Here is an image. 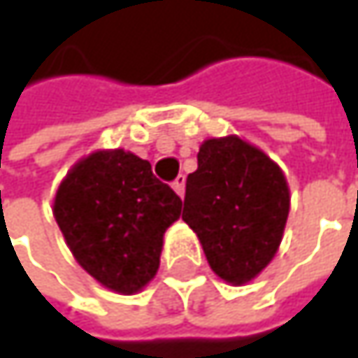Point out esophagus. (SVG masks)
I'll use <instances>...</instances> for the list:
<instances>
[{"label": "esophagus", "instance_id": "1", "mask_svg": "<svg viewBox=\"0 0 358 358\" xmlns=\"http://www.w3.org/2000/svg\"><path fill=\"white\" fill-rule=\"evenodd\" d=\"M184 184H186V178H184L182 174L172 182V188L176 190V194H178V196H184Z\"/></svg>", "mask_w": 358, "mask_h": 358}]
</instances>
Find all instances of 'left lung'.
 Returning a JSON list of instances; mask_svg holds the SVG:
<instances>
[{
  "label": "left lung",
  "mask_w": 358,
  "mask_h": 358,
  "mask_svg": "<svg viewBox=\"0 0 358 358\" xmlns=\"http://www.w3.org/2000/svg\"><path fill=\"white\" fill-rule=\"evenodd\" d=\"M186 178L182 220L209 267L232 286L255 280L280 249L290 188L282 168L236 134L207 138Z\"/></svg>",
  "instance_id": "1"
}]
</instances>
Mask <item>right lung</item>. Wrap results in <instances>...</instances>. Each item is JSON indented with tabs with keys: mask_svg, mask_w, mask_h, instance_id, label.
<instances>
[{
	"mask_svg": "<svg viewBox=\"0 0 358 358\" xmlns=\"http://www.w3.org/2000/svg\"><path fill=\"white\" fill-rule=\"evenodd\" d=\"M180 196L151 164L124 149L78 159L59 182L53 217L78 265L117 294L141 292L157 273Z\"/></svg>",
	"mask_w": 358,
	"mask_h": 358,
	"instance_id": "obj_1",
	"label": "right lung"
}]
</instances>
